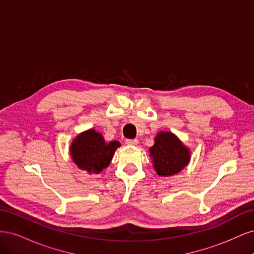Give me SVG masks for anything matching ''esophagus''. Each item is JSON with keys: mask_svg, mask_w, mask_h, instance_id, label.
<instances>
[{"mask_svg": "<svg viewBox=\"0 0 254 254\" xmlns=\"http://www.w3.org/2000/svg\"><path fill=\"white\" fill-rule=\"evenodd\" d=\"M137 143H139V141H137L136 139H134V140H130V139L126 140V144L130 145V146H135V145H137Z\"/></svg>", "mask_w": 254, "mask_h": 254, "instance_id": "1", "label": "esophagus"}]
</instances>
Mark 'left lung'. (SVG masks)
<instances>
[{
	"label": "left lung",
	"instance_id": "8db88e82",
	"mask_svg": "<svg viewBox=\"0 0 254 254\" xmlns=\"http://www.w3.org/2000/svg\"><path fill=\"white\" fill-rule=\"evenodd\" d=\"M153 168L161 177L180 173L190 159V149L174 133L160 131L155 137V144L149 148Z\"/></svg>",
	"mask_w": 254,
	"mask_h": 254
}]
</instances>
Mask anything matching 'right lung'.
I'll list each match as a JSON object with an SVG mask.
<instances>
[{
  "label": "right lung",
  "mask_w": 254,
  "mask_h": 254,
  "mask_svg": "<svg viewBox=\"0 0 254 254\" xmlns=\"http://www.w3.org/2000/svg\"><path fill=\"white\" fill-rule=\"evenodd\" d=\"M121 144L119 141L105 142L102 133L94 129L83 131L73 140L70 153L73 162L89 174H99L108 166Z\"/></svg>",
  "instance_id": "1"
}]
</instances>
